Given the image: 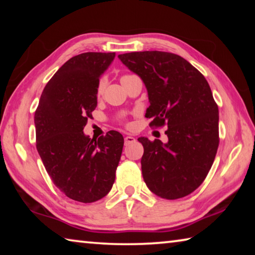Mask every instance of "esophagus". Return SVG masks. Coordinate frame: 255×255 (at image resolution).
<instances>
[{
	"instance_id": "esophagus-1",
	"label": "esophagus",
	"mask_w": 255,
	"mask_h": 255,
	"mask_svg": "<svg viewBox=\"0 0 255 255\" xmlns=\"http://www.w3.org/2000/svg\"><path fill=\"white\" fill-rule=\"evenodd\" d=\"M136 139L135 138H133L132 136H126L125 137V145H129V144H131V143H133V141H135Z\"/></svg>"
}]
</instances>
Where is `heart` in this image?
Segmentation results:
<instances>
[{"label":"heart","instance_id":"1","mask_svg":"<svg viewBox=\"0 0 255 255\" xmlns=\"http://www.w3.org/2000/svg\"><path fill=\"white\" fill-rule=\"evenodd\" d=\"M125 76H128V74L124 75L123 77H125ZM103 89H105V81L100 80V82H99V84H98V88H97V93L99 94V96H100V94L103 92Z\"/></svg>","mask_w":255,"mask_h":255}]
</instances>
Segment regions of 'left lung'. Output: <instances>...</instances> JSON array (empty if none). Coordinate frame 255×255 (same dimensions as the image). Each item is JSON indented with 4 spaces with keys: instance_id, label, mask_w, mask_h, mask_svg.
I'll list each match as a JSON object with an SVG mask.
<instances>
[{
    "instance_id": "1",
    "label": "left lung",
    "mask_w": 255,
    "mask_h": 255,
    "mask_svg": "<svg viewBox=\"0 0 255 255\" xmlns=\"http://www.w3.org/2000/svg\"><path fill=\"white\" fill-rule=\"evenodd\" d=\"M118 57L147 89L149 127L167 126L166 144L138 138L144 146L140 163L146 185L167 200L190 195L204 182L219 145L218 106L208 82L176 54L135 51Z\"/></svg>"
}]
</instances>
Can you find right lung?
<instances>
[{
  "label": "right lung",
  "mask_w": 255,
  "mask_h": 255,
  "mask_svg": "<svg viewBox=\"0 0 255 255\" xmlns=\"http://www.w3.org/2000/svg\"><path fill=\"white\" fill-rule=\"evenodd\" d=\"M116 53H83L68 59L46 84L34 112L36 146L47 173L64 195L90 204L107 196L116 179L124 137L98 139L83 129L97 108L99 77Z\"/></svg>",
  "instance_id": "1"
}]
</instances>
